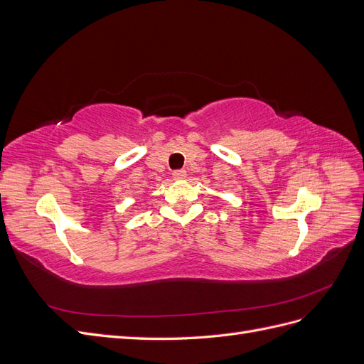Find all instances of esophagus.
Returning <instances> with one entry per match:
<instances>
[{"label":"esophagus","instance_id":"1","mask_svg":"<svg viewBox=\"0 0 364 364\" xmlns=\"http://www.w3.org/2000/svg\"><path fill=\"white\" fill-rule=\"evenodd\" d=\"M173 178L178 179V181L185 179L186 178V171L185 170H176V171H173Z\"/></svg>","mask_w":364,"mask_h":364}]
</instances>
